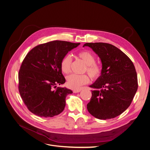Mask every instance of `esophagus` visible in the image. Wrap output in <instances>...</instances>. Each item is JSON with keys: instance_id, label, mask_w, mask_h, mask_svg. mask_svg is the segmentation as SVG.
<instances>
[{"instance_id": "1", "label": "esophagus", "mask_w": 150, "mask_h": 150, "mask_svg": "<svg viewBox=\"0 0 150 150\" xmlns=\"http://www.w3.org/2000/svg\"><path fill=\"white\" fill-rule=\"evenodd\" d=\"M82 89V88H79V89H75V90H73V92L74 93H79Z\"/></svg>"}]
</instances>
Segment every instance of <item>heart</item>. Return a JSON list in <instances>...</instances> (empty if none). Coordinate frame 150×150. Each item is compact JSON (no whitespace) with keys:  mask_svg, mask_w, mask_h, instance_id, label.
I'll return each instance as SVG.
<instances>
[{"mask_svg":"<svg viewBox=\"0 0 150 150\" xmlns=\"http://www.w3.org/2000/svg\"><path fill=\"white\" fill-rule=\"evenodd\" d=\"M79 57L87 65L86 71L93 79L99 78L102 73V67L96 63L95 56L90 52L84 50L78 53ZM72 59L69 55L64 56L61 61L60 68L64 74H68L71 70ZM90 78L87 75L71 74L67 77L68 87L72 89H78L82 85L88 83Z\"/></svg>","mask_w":150,"mask_h":150,"instance_id":"obj_1","label":"heart"}]
</instances>
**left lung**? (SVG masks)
<instances>
[{
  "label": "left lung",
  "mask_w": 150,
  "mask_h": 150,
  "mask_svg": "<svg viewBox=\"0 0 150 150\" xmlns=\"http://www.w3.org/2000/svg\"><path fill=\"white\" fill-rule=\"evenodd\" d=\"M100 57L102 73L90 86L94 88L87 105L88 112L100 120L113 118L131 105L137 91V73L131 60L115 46L103 42L86 43Z\"/></svg>",
  "instance_id": "left-lung-1"
}]
</instances>
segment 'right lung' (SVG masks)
<instances>
[{"label": "right lung", "mask_w": 150, "mask_h": 150, "mask_svg": "<svg viewBox=\"0 0 150 150\" xmlns=\"http://www.w3.org/2000/svg\"><path fill=\"white\" fill-rule=\"evenodd\" d=\"M80 43L53 41L35 47L26 56L18 74L21 97L29 111L40 117L61 113L66 98L72 91L57 84L66 82L60 63L67 53Z\"/></svg>", "instance_id": "add662e5"}]
</instances>
